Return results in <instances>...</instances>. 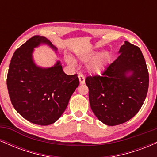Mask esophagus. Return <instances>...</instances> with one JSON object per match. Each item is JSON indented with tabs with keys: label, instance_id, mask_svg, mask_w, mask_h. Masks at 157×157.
I'll list each match as a JSON object with an SVG mask.
<instances>
[{
	"label": "esophagus",
	"instance_id": "1",
	"mask_svg": "<svg viewBox=\"0 0 157 157\" xmlns=\"http://www.w3.org/2000/svg\"><path fill=\"white\" fill-rule=\"evenodd\" d=\"M78 77H79V80H80V84H84L85 83V77H84V75H82V74H80V75H78Z\"/></svg>",
	"mask_w": 157,
	"mask_h": 157
}]
</instances>
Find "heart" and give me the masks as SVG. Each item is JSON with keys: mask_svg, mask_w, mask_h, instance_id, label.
<instances>
[{"mask_svg": "<svg viewBox=\"0 0 157 157\" xmlns=\"http://www.w3.org/2000/svg\"><path fill=\"white\" fill-rule=\"evenodd\" d=\"M96 52H89V53L81 55L79 58L83 62H88L91 59L93 60L88 65V68L91 72L92 73H100L107 66L110 60V54L108 52H102L101 53L95 56ZM67 62L71 65H75V62L71 58L68 57Z\"/></svg>", "mask_w": 157, "mask_h": 157, "instance_id": "heart-1", "label": "heart"}]
</instances>
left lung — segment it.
Listing matches in <instances>:
<instances>
[{"label": "left lung", "mask_w": 157, "mask_h": 157, "mask_svg": "<svg viewBox=\"0 0 157 157\" xmlns=\"http://www.w3.org/2000/svg\"><path fill=\"white\" fill-rule=\"evenodd\" d=\"M119 53L101 76L86 78L91 110L99 120L110 126L134 117L143 105L149 85L148 71L140 48L125 41ZM129 72L131 75H128Z\"/></svg>", "instance_id": "obj_1"}]
</instances>
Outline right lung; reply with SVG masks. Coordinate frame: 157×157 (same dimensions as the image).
Wrapping results in <instances>:
<instances>
[{"label":"right lung","instance_id":"obj_1","mask_svg":"<svg viewBox=\"0 0 157 157\" xmlns=\"http://www.w3.org/2000/svg\"><path fill=\"white\" fill-rule=\"evenodd\" d=\"M40 44H48L57 50L46 37L39 35L31 37L12 56L6 84L16 111L32 123L48 125L60 117L80 81L77 74H65L60 61L51 68L36 66L32 52Z\"/></svg>","mask_w":157,"mask_h":157}]
</instances>
